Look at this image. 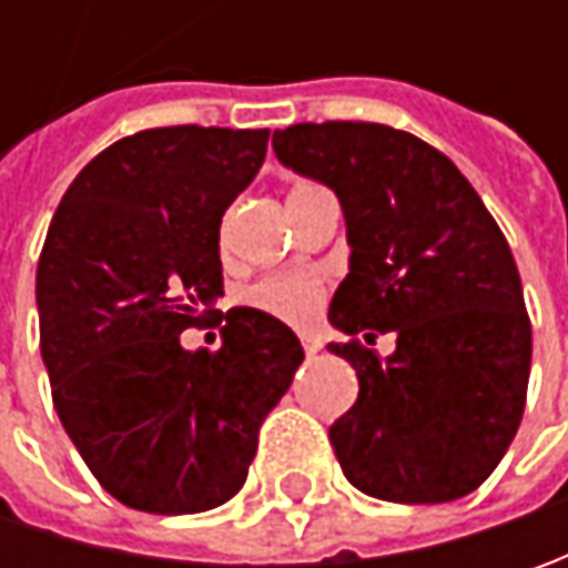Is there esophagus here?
I'll use <instances>...</instances> for the list:
<instances>
[{
  "label": "esophagus",
  "instance_id": "esophagus-1",
  "mask_svg": "<svg viewBox=\"0 0 568 568\" xmlns=\"http://www.w3.org/2000/svg\"><path fill=\"white\" fill-rule=\"evenodd\" d=\"M300 341H303V351H306V357H316L318 351H322V344H318V338H313V335H300Z\"/></svg>",
  "mask_w": 568,
  "mask_h": 568
}]
</instances>
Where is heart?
I'll use <instances>...</instances> for the list:
<instances>
[{"label": "heart", "mask_w": 568, "mask_h": 568, "mask_svg": "<svg viewBox=\"0 0 568 568\" xmlns=\"http://www.w3.org/2000/svg\"><path fill=\"white\" fill-rule=\"evenodd\" d=\"M316 186H296V192H306ZM246 303L252 310H262L284 322H306L322 306V284L310 274H281V277H265L252 284L246 291Z\"/></svg>", "instance_id": "b5f03b06"}]
</instances>
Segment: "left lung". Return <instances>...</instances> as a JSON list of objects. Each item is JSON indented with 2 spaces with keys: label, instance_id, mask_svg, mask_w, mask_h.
Masks as SVG:
<instances>
[{
  "label": "left lung",
  "instance_id": "1",
  "mask_svg": "<svg viewBox=\"0 0 568 568\" xmlns=\"http://www.w3.org/2000/svg\"><path fill=\"white\" fill-rule=\"evenodd\" d=\"M284 166L335 189L351 272L328 344L357 369V404L328 439L344 477L388 503H448L503 462L525 414L531 318L513 250L462 170L379 122L274 132ZM385 331L396 354L365 347ZM363 334L364 341L356 338Z\"/></svg>",
  "mask_w": 568,
  "mask_h": 568
}]
</instances>
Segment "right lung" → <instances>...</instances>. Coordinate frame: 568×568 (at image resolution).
Masks as SVG:
<instances>
[{
  "label": "right lung",
  "instance_id": "right-lung-1",
  "mask_svg": "<svg viewBox=\"0 0 568 568\" xmlns=\"http://www.w3.org/2000/svg\"><path fill=\"white\" fill-rule=\"evenodd\" d=\"M265 151L268 129H144L100 151L55 207L40 354L69 439L129 509L227 503L303 363L294 332L252 306L221 316L217 351L180 344L224 296L221 217Z\"/></svg>",
  "mask_w": 568,
  "mask_h": 568
}]
</instances>
